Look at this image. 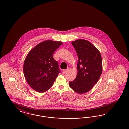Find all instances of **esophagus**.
Returning a JSON list of instances; mask_svg holds the SVG:
<instances>
[{
	"label": "esophagus",
	"mask_w": 129,
	"mask_h": 129,
	"mask_svg": "<svg viewBox=\"0 0 129 129\" xmlns=\"http://www.w3.org/2000/svg\"><path fill=\"white\" fill-rule=\"evenodd\" d=\"M69 70H70L69 68H67V69L64 70L63 71V73H66V72H68L69 71Z\"/></svg>",
	"instance_id": "obj_1"
}]
</instances>
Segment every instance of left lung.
<instances>
[{
	"label": "left lung",
	"mask_w": 129,
	"mask_h": 129,
	"mask_svg": "<svg viewBox=\"0 0 129 129\" xmlns=\"http://www.w3.org/2000/svg\"><path fill=\"white\" fill-rule=\"evenodd\" d=\"M78 57L77 73L75 80L69 83L76 93L83 94L90 91L98 83L102 72L100 52L90 42L80 39L72 42Z\"/></svg>",
	"instance_id": "8db88e82"
}]
</instances>
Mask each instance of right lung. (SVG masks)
<instances>
[{
    "mask_svg": "<svg viewBox=\"0 0 129 129\" xmlns=\"http://www.w3.org/2000/svg\"><path fill=\"white\" fill-rule=\"evenodd\" d=\"M62 42L46 40L37 44L28 53L23 64L25 79L31 88L44 93L51 87L60 72L53 54Z\"/></svg>",
    "mask_w": 129,
    "mask_h": 129,
    "instance_id": "add662e5",
    "label": "right lung"
}]
</instances>
